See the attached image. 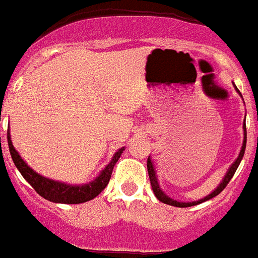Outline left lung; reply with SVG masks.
Segmentation results:
<instances>
[{
    "label": "left lung",
    "mask_w": 258,
    "mask_h": 258,
    "mask_svg": "<svg viewBox=\"0 0 258 258\" xmlns=\"http://www.w3.org/2000/svg\"><path fill=\"white\" fill-rule=\"evenodd\" d=\"M234 85V84H233ZM234 88H236V90L238 92V89H237V86L234 85ZM238 94L241 96V93L238 92ZM242 97V96H241ZM242 129H244V140H242V146H241V150L240 153H238V157L236 158V161L233 162V164L230 165L229 169L226 170L225 176H224V178H222V181L218 184V186L214 189L213 191H212L211 195H208L207 197H204V199L199 200V201H191V203H182V201H177V200H173L170 199L169 196H166L164 193V190H162L161 187H160V184H158V180H157V173H156V168H154V164L153 161H152V158H150V156L148 157V173H149V180H150V185H152V189H153V193L154 196L157 197L161 203L164 204H168V205H172V207H177V208H187V207H195V205H199V204L204 203V201H208V200L213 199V197H216L217 195H220L224 189H225V186L228 184H229V181L232 180V177L234 176V173H236L237 168H238V165H240L241 160H242V157H244V153H245V148H246V125H245V119H244V123H242Z\"/></svg>",
    "instance_id": "obj_1"
}]
</instances>
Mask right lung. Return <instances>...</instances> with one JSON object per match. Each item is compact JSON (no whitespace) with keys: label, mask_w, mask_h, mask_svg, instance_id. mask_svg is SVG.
I'll return each instance as SVG.
<instances>
[{"label":"right lung","mask_w":258,"mask_h":258,"mask_svg":"<svg viewBox=\"0 0 258 258\" xmlns=\"http://www.w3.org/2000/svg\"><path fill=\"white\" fill-rule=\"evenodd\" d=\"M8 144H9L10 156L13 158L14 165L20 170L22 177L34 187V190L41 197H44L47 201L57 204H82L97 197L106 187L109 180H110V176H112L113 168L125 150V146L117 150L110 162L101 170L100 174L93 181L86 182V184H67V182H61V181L51 180V178H47V177L41 176L37 172H34L22 160L20 153L13 146V142L10 140L9 131H8Z\"/></svg>","instance_id":"add662e5"}]
</instances>
